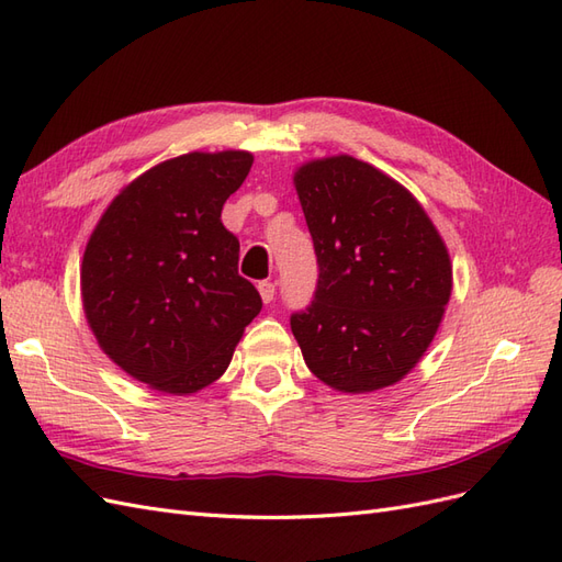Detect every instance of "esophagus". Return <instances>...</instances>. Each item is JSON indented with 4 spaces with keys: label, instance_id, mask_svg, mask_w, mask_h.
<instances>
[{
    "label": "esophagus",
    "instance_id": "1",
    "mask_svg": "<svg viewBox=\"0 0 562 562\" xmlns=\"http://www.w3.org/2000/svg\"><path fill=\"white\" fill-rule=\"evenodd\" d=\"M259 294H261L263 303H270L272 299H276V284H272V282H268V280L259 282Z\"/></svg>",
    "mask_w": 562,
    "mask_h": 562
}]
</instances>
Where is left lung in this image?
<instances>
[{
  "mask_svg": "<svg viewBox=\"0 0 562 562\" xmlns=\"http://www.w3.org/2000/svg\"><path fill=\"white\" fill-rule=\"evenodd\" d=\"M317 256L313 301L290 325L308 370L346 393L403 379L438 331L452 266L409 192L339 155L294 176Z\"/></svg>",
  "mask_w": 562,
  "mask_h": 562,
  "instance_id": "1",
  "label": "left lung"
}]
</instances>
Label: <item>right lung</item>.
Masks as SVG:
<instances>
[{
	"label": "right lung",
	"mask_w": 562,
	"mask_h": 562,
	"mask_svg": "<svg viewBox=\"0 0 562 562\" xmlns=\"http://www.w3.org/2000/svg\"><path fill=\"white\" fill-rule=\"evenodd\" d=\"M251 162L226 150L157 165L112 200L89 239V327L126 374L157 391L210 386L263 306L237 272L239 239L221 221Z\"/></svg>",
	"instance_id": "right-lung-1"
}]
</instances>
